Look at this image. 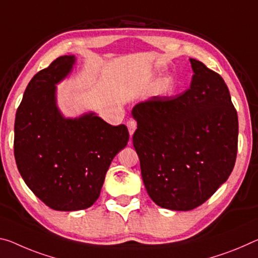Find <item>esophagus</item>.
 <instances>
[{
  "label": "esophagus",
  "instance_id": "34e87169",
  "mask_svg": "<svg viewBox=\"0 0 258 258\" xmlns=\"http://www.w3.org/2000/svg\"><path fill=\"white\" fill-rule=\"evenodd\" d=\"M126 125H127V128H128L130 136L132 137V136H133V133L136 132V130H137V122L134 121V120L131 119V120H128V121H127V124H126Z\"/></svg>",
  "mask_w": 258,
  "mask_h": 258
}]
</instances>
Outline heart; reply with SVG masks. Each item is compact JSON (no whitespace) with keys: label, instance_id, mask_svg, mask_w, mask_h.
I'll return each instance as SVG.
<instances>
[{"label":"heart","instance_id":"b5f03b06","mask_svg":"<svg viewBox=\"0 0 258 258\" xmlns=\"http://www.w3.org/2000/svg\"><path fill=\"white\" fill-rule=\"evenodd\" d=\"M167 84H169V83H167V81H166V83H164V86H165V85H167Z\"/></svg>","mask_w":258,"mask_h":258}]
</instances>
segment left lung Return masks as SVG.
<instances>
[{"instance_id":"1","label":"left lung","mask_w":258,"mask_h":258,"mask_svg":"<svg viewBox=\"0 0 258 258\" xmlns=\"http://www.w3.org/2000/svg\"><path fill=\"white\" fill-rule=\"evenodd\" d=\"M190 87L154 96L132 113L133 146L147 193L157 206L188 211L210 199L230 177L238 153V113L217 72L190 58Z\"/></svg>"}]
</instances>
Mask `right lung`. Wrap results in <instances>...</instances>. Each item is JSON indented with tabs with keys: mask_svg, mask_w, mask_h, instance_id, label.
<instances>
[{
	"mask_svg": "<svg viewBox=\"0 0 258 258\" xmlns=\"http://www.w3.org/2000/svg\"><path fill=\"white\" fill-rule=\"evenodd\" d=\"M75 56H60L28 83L16 112V164L28 188L58 211L87 209L99 199L113 157L125 148L128 131L94 113L64 118L55 85L68 76Z\"/></svg>",
	"mask_w": 258,
	"mask_h": 258,
	"instance_id": "obj_1",
	"label": "right lung"
}]
</instances>
